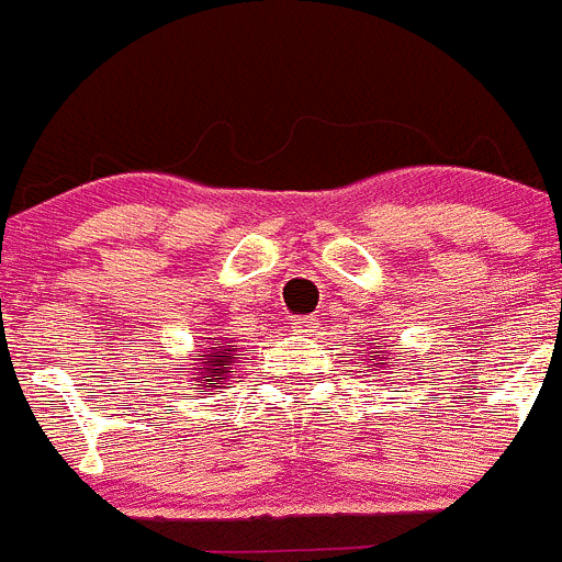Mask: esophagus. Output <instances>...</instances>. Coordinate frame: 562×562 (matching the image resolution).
Listing matches in <instances>:
<instances>
[{
	"mask_svg": "<svg viewBox=\"0 0 562 562\" xmlns=\"http://www.w3.org/2000/svg\"><path fill=\"white\" fill-rule=\"evenodd\" d=\"M291 329L296 335H313V333H316V318H313V316L291 318Z\"/></svg>",
	"mask_w": 562,
	"mask_h": 562,
	"instance_id": "1",
	"label": "esophagus"
}]
</instances>
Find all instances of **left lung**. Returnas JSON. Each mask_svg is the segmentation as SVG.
I'll use <instances>...</instances> for the list:
<instances>
[{"label": "left lung", "instance_id": "1", "mask_svg": "<svg viewBox=\"0 0 562 562\" xmlns=\"http://www.w3.org/2000/svg\"><path fill=\"white\" fill-rule=\"evenodd\" d=\"M363 352H366V349H363ZM402 355H405V352H391V349H382V352H376L374 346H371L369 352H366V363H374V369H371V366H366V369L376 371V374H385V371H382V369H387V363H391L393 358L400 360ZM400 371H396V374H400Z\"/></svg>", "mask_w": 562, "mask_h": 562}]
</instances>
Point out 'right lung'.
<instances>
[{
  "label": "right lung",
  "instance_id": "obj_1",
  "mask_svg": "<svg viewBox=\"0 0 562 562\" xmlns=\"http://www.w3.org/2000/svg\"><path fill=\"white\" fill-rule=\"evenodd\" d=\"M210 346H202L199 355H191V369H188V382L199 385V391H213V387L229 385V369L235 366L238 346L233 338H210Z\"/></svg>",
  "mask_w": 562,
  "mask_h": 562
}]
</instances>
